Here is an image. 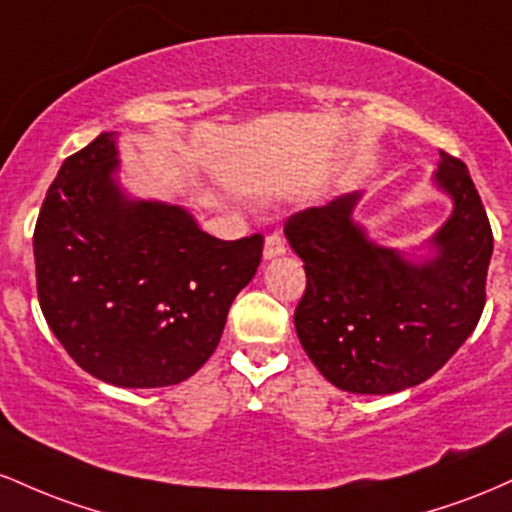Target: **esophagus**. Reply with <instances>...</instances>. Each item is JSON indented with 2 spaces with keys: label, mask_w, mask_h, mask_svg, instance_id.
<instances>
[{
  "label": "esophagus",
  "mask_w": 512,
  "mask_h": 512,
  "mask_svg": "<svg viewBox=\"0 0 512 512\" xmlns=\"http://www.w3.org/2000/svg\"><path fill=\"white\" fill-rule=\"evenodd\" d=\"M286 252V240L281 233H272V236H267L264 240V260H274V257L284 255Z\"/></svg>",
  "instance_id": "1"
}]
</instances>
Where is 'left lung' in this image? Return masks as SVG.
Segmentation results:
<instances>
[{"label": "left lung", "mask_w": 512, "mask_h": 512, "mask_svg": "<svg viewBox=\"0 0 512 512\" xmlns=\"http://www.w3.org/2000/svg\"><path fill=\"white\" fill-rule=\"evenodd\" d=\"M436 182L455 209L433 236L438 255L424 264L370 243L351 221L358 192L286 221V238L305 267L293 315L298 339L339 390L392 395L424 383L477 327L491 223L460 158L440 151Z\"/></svg>", "instance_id": "obj_1"}]
</instances>
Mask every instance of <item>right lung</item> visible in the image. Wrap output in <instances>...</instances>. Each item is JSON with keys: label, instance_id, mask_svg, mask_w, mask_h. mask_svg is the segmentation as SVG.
<instances>
[{"label": "right lung", "instance_id": "add662e5", "mask_svg": "<svg viewBox=\"0 0 512 512\" xmlns=\"http://www.w3.org/2000/svg\"><path fill=\"white\" fill-rule=\"evenodd\" d=\"M113 134L62 163L33 233L38 301L86 373L117 387L195 375L262 260L260 233L219 240L185 209L129 202Z\"/></svg>", "mask_w": 512, "mask_h": 512}]
</instances>
